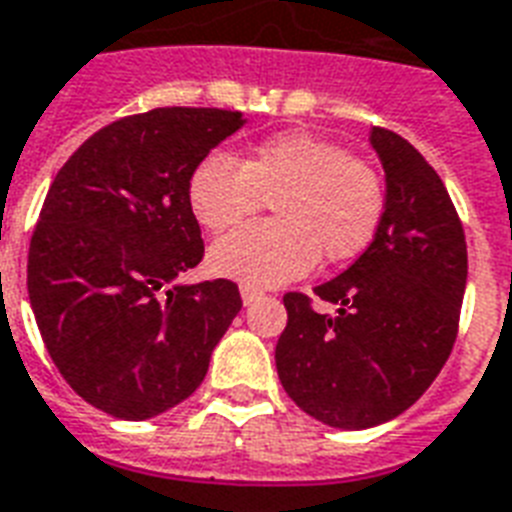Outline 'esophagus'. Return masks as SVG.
Here are the masks:
<instances>
[{"label":"esophagus","mask_w":512,"mask_h":512,"mask_svg":"<svg viewBox=\"0 0 512 512\" xmlns=\"http://www.w3.org/2000/svg\"><path fill=\"white\" fill-rule=\"evenodd\" d=\"M260 298H263V290H257L252 284H241V300H244V306H252Z\"/></svg>","instance_id":"34e87169"}]
</instances>
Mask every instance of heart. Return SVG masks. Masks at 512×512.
Wrapping results in <instances>:
<instances>
[{"instance_id": "1", "label": "heart", "mask_w": 512, "mask_h": 512, "mask_svg": "<svg viewBox=\"0 0 512 512\" xmlns=\"http://www.w3.org/2000/svg\"><path fill=\"white\" fill-rule=\"evenodd\" d=\"M271 204L273 222L230 233L209 252L222 276L252 287L346 263L376 239L386 209L384 179L338 142L306 131L265 139L244 158L212 152L187 179V206L206 230L239 228Z\"/></svg>"}]
</instances>
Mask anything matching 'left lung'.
<instances>
[{
    "instance_id": "left-lung-1",
    "label": "left lung",
    "mask_w": 512,
    "mask_h": 512,
    "mask_svg": "<svg viewBox=\"0 0 512 512\" xmlns=\"http://www.w3.org/2000/svg\"><path fill=\"white\" fill-rule=\"evenodd\" d=\"M370 144L386 174V209L370 247L314 295L287 292L276 370L300 411L338 429H368L408 411L454 349L467 244L443 179L389 128Z\"/></svg>"
}]
</instances>
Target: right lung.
Listing matches in <instances>:
<instances>
[{"label":"right lung","instance_id":"right-lung-1","mask_svg":"<svg viewBox=\"0 0 512 512\" xmlns=\"http://www.w3.org/2000/svg\"><path fill=\"white\" fill-rule=\"evenodd\" d=\"M241 112L158 107L85 139L53 179L26 284L50 360L77 395L142 421L193 395L241 311L230 279L174 284L204 257L187 179Z\"/></svg>","mask_w":512,"mask_h":512}]
</instances>
